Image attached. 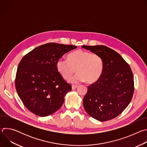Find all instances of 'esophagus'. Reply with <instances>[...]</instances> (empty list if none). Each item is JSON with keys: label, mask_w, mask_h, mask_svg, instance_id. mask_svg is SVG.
I'll list each match as a JSON object with an SVG mask.
<instances>
[{"label": "esophagus", "mask_w": 147, "mask_h": 147, "mask_svg": "<svg viewBox=\"0 0 147 147\" xmlns=\"http://www.w3.org/2000/svg\"><path fill=\"white\" fill-rule=\"evenodd\" d=\"M77 87V85H72V86H71L72 90H74V89H76Z\"/></svg>", "instance_id": "1"}]
</instances>
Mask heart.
<instances>
[{"instance_id": "1", "label": "heart", "mask_w": 147, "mask_h": 147, "mask_svg": "<svg viewBox=\"0 0 147 147\" xmlns=\"http://www.w3.org/2000/svg\"><path fill=\"white\" fill-rule=\"evenodd\" d=\"M56 69L61 77L69 79L76 71L78 73L71 79L73 82L85 81L94 83L101 77L103 70V61L95 53L81 49L69 54L67 59L60 58L56 62Z\"/></svg>"}]
</instances>
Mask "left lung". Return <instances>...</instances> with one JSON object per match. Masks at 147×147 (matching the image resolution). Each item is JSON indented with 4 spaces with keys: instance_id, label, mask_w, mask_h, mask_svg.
Segmentation results:
<instances>
[{
    "instance_id": "1",
    "label": "left lung",
    "mask_w": 147,
    "mask_h": 147,
    "mask_svg": "<svg viewBox=\"0 0 147 147\" xmlns=\"http://www.w3.org/2000/svg\"><path fill=\"white\" fill-rule=\"evenodd\" d=\"M99 55L103 61L100 78L88 87L83 99L87 113L100 121L119 116L130 103L134 93V77L130 66L114 50L103 45L82 46Z\"/></svg>"
}]
</instances>
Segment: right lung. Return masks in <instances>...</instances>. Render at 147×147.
I'll use <instances>...</instances> for the list:
<instances>
[{"instance_id":"1","label":"right lung","mask_w":147,"mask_h":147,"mask_svg":"<svg viewBox=\"0 0 147 147\" xmlns=\"http://www.w3.org/2000/svg\"><path fill=\"white\" fill-rule=\"evenodd\" d=\"M76 46L48 43L25 55L18 66L15 85L25 107L41 117L51 115L63 104L71 90L56 69V62Z\"/></svg>"}]
</instances>
